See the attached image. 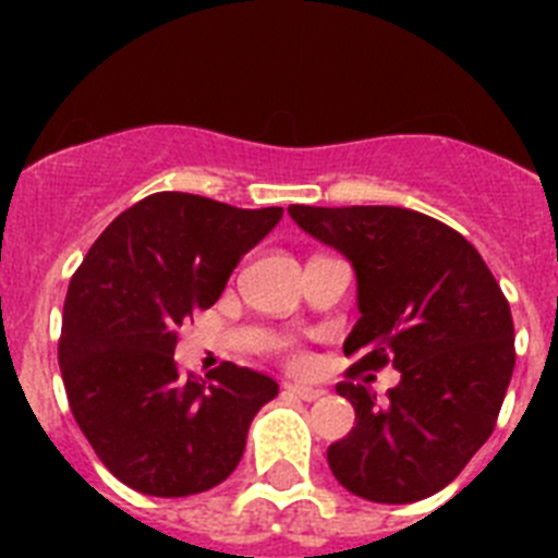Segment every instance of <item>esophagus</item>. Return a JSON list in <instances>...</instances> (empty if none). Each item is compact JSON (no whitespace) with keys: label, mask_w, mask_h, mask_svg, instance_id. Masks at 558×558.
Returning a JSON list of instances; mask_svg holds the SVG:
<instances>
[{"label":"esophagus","mask_w":558,"mask_h":558,"mask_svg":"<svg viewBox=\"0 0 558 558\" xmlns=\"http://www.w3.org/2000/svg\"><path fill=\"white\" fill-rule=\"evenodd\" d=\"M284 391L293 393V397H299V399H304V402H315V399H322L324 393H327L324 388L299 386V383H288V386H284Z\"/></svg>","instance_id":"obj_1"}]
</instances>
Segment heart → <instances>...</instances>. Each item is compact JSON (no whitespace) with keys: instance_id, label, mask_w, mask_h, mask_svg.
<instances>
[{"instance_id":"b5f03b06","label":"heart","mask_w":558,"mask_h":558,"mask_svg":"<svg viewBox=\"0 0 558 558\" xmlns=\"http://www.w3.org/2000/svg\"><path fill=\"white\" fill-rule=\"evenodd\" d=\"M290 360H293L295 366H302V363H304V354H293V357H290Z\"/></svg>"}]
</instances>
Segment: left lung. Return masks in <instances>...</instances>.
<instances>
[{
  "label": "left lung",
  "instance_id": "8db88e82",
  "mask_svg": "<svg viewBox=\"0 0 558 558\" xmlns=\"http://www.w3.org/2000/svg\"><path fill=\"white\" fill-rule=\"evenodd\" d=\"M290 218L332 245L357 274L360 318L343 343L354 357L338 393L354 427L329 445L343 489L374 502L425 500L486 445L514 372V322L475 245L441 220L402 206H290ZM403 377L379 403L360 371Z\"/></svg>",
  "mask_w": 558,
  "mask_h": 558
}]
</instances>
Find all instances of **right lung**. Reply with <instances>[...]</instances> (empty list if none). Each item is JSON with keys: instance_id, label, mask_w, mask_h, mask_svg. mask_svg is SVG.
<instances>
[{"instance_id": "add662e5", "label": "right lung", "mask_w": 558, "mask_h": 558, "mask_svg": "<svg viewBox=\"0 0 558 558\" xmlns=\"http://www.w3.org/2000/svg\"><path fill=\"white\" fill-rule=\"evenodd\" d=\"M282 211L156 192L122 211L72 276L58 340L63 388L88 445L131 489L198 495L243 458L251 418L279 386L234 363L209 379L181 377L172 352L181 324L218 302Z\"/></svg>"}]
</instances>
